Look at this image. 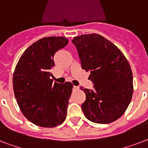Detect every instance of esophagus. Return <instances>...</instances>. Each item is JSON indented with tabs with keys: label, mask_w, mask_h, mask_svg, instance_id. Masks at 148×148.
I'll list each match as a JSON object with an SVG mask.
<instances>
[{
	"label": "esophagus",
	"mask_w": 148,
	"mask_h": 148,
	"mask_svg": "<svg viewBox=\"0 0 148 148\" xmlns=\"http://www.w3.org/2000/svg\"><path fill=\"white\" fill-rule=\"evenodd\" d=\"M73 89H74V90H78L79 87L78 86H74V87H73Z\"/></svg>",
	"instance_id": "1"
}]
</instances>
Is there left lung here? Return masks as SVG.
I'll return each instance as SVG.
<instances>
[{
  "mask_svg": "<svg viewBox=\"0 0 148 148\" xmlns=\"http://www.w3.org/2000/svg\"><path fill=\"white\" fill-rule=\"evenodd\" d=\"M82 69L90 71L93 89L81 87L86 95L81 109L87 119L108 124L124 113L133 95V77L122 52L105 38L83 34L74 38Z\"/></svg>",
  "mask_w": 148,
  "mask_h": 148,
  "instance_id": "obj_1",
  "label": "left lung"
}]
</instances>
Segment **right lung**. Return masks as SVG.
Segmentation results:
<instances>
[{
    "instance_id": "right-lung-1",
    "label": "right lung",
    "mask_w": 148,
    "mask_h": 148,
    "mask_svg": "<svg viewBox=\"0 0 148 148\" xmlns=\"http://www.w3.org/2000/svg\"><path fill=\"white\" fill-rule=\"evenodd\" d=\"M64 37H48L27 47L20 58L13 76V88L22 114L31 123L44 127L62 124L73 85L53 84L51 70L53 56L67 46Z\"/></svg>"
}]
</instances>
